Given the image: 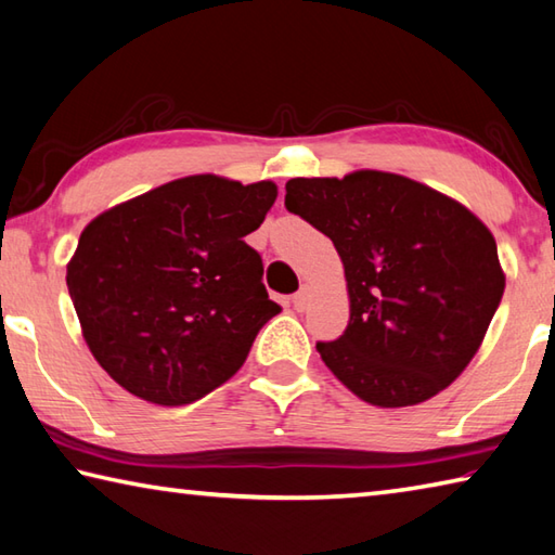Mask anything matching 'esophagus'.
<instances>
[{
    "label": "esophagus",
    "instance_id": "34e87169",
    "mask_svg": "<svg viewBox=\"0 0 555 555\" xmlns=\"http://www.w3.org/2000/svg\"><path fill=\"white\" fill-rule=\"evenodd\" d=\"M291 304L298 312H304L310 306V288L308 286H300V291H296L294 298H291Z\"/></svg>",
    "mask_w": 555,
    "mask_h": 555
}]
</instances>
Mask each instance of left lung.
Returning a JSON list of instances; mask_svg holds the SVG:
<instances>
[{"label": "left lung", "mask_w": 555, "mask_h": 555, "mask_svg": "<svg viewBox=\"0 0 555 555\" xmlns=\"http://www.w3.org/2000/svg\"><path fill=\"white\" fill-rule=\"evenodd\" d=\"M286 208L337 247L349 325L318 341L325 366L378 408L417 405L476 354L505 291L490 230L400 175L286 181Z\"/></svg>", "instance_id": "1"}]
</instances>
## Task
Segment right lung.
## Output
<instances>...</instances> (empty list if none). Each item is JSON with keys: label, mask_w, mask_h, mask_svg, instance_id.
Segmentation results:
<instances>
[{"label": "right lung", "mask_w": 555, "mask_h": 555, "mask_svg": "<svg viewBox=\"0 0 555 555\" xmlns=\"http://www.w3.org/2000/svg\"><path fill=\"white\" fill-rule=\"evenodd\" d=\"M271 181L184 177L106 210L79 235L67 288L94 359L118 386L186 405L245 364L281 310L245 237L274 206Z\"/></svg>", "instance_id": "add662e5"}]
</instances>
